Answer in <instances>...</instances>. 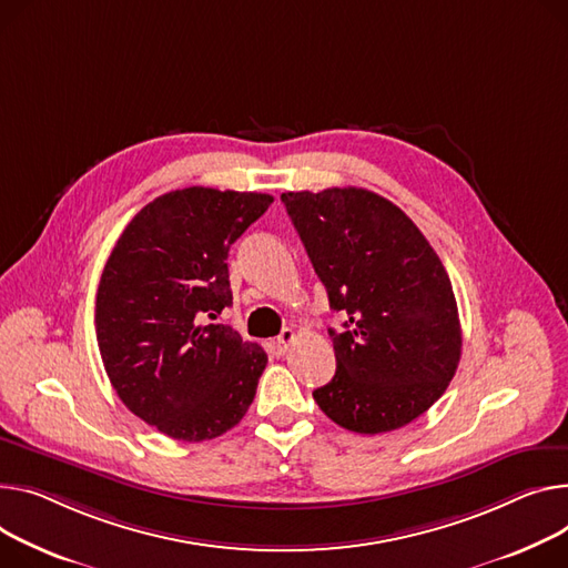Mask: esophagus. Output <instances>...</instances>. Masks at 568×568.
Here are the masks:
<instances>
[{"instance_id": "1", "label": "esophagus", "mask_w": 568, "mask_h": 568, "mask_svg": "<svg viewBox=\"0 0 568 568\" xmlns=\"http://www.w3.org/2000/svg\"><path fill=\"white\" fill-rule=\"evenodd\" d=\"M294 339H296V333L292 331V328H283L281 331V335L274 339V349H276V354H285L287 349H290V345L294 343Z\"/></svg>"}]
</instances>
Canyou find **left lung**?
<instances>
[{"label": "left lung", "mask_w": 568, "mask_h": 568, "mask_svg": "<svg viewBox=\"0 0 568 568\" xmlns=\"http://www.w3.org/2000/svg\"><path fill=\"white\" fill-rule=\"evenodd\" d=\"M345 328L335 376L313 393L328 418L384 434L423 415L462 358L457 298L440 257L388 199L358 186L281 196Z\"/></svg>", "instance_id": "left-lung-1"}]
</instances>
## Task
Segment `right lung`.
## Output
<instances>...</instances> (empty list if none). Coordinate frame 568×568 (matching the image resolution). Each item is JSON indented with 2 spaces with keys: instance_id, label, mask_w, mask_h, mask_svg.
<instances>
[{
  "instance_id": "1",
  "label": "right lung",
  "mask_w": 568,
  "mask_h": 568,
  "mask_svg": "<svg viewBox=\"0 0 568 568\" xmlns=\"http://www.w3.org/2000/svg\"><path fill=\"white\" fill-rule=\"evenodd\" d=\"M270 194L186 186L148 203L113 246L95 296L100 356L121 402L158 432L201 443L248 410L267 354L225 324L229 251Z\"/></svg>"
}]
</instances>
